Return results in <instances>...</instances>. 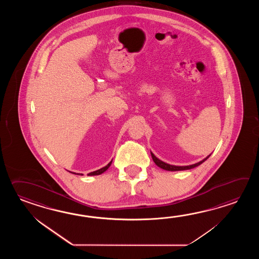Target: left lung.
I'll use <instances>...</instances> for the list:
<instances>
[{
  "label": "left lung",
  "mask_w": 259,
  "mask_h": 259,
  "mask_svg": "<svg viewBox=\"0 0 259 259\" xmlns=\"http://www.w3.org/2000/svg\"><path fill=\"white\" fill-rule=\"evenodd\" d=\"M151 155H152V158L154 160V163H155V165H157V166H159L161 168H163V169H165V170L168 171H180V170H187V169H191V168H193V167H195V166H198L199 165H201L203 162H204L205 160L207 159L208 157L210 156L208 155L207 157H205L204 159L202 160V161H200L198 163H196V164H193V165H169V164H166L165 162H163V161H161V160L158 159L155 155H154L152 152H151Z\"/></svg>",
  "instance_id": "1"
}]
</instances>
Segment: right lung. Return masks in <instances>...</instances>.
I'll return each instance as SVG.
<instances>
[{"mask_svg": "<svg viewBox=\"0 0 259 259\" xmlns=\"http://www.w3.org/2000/svg\"><path fill=\"white\" fill-rule=\"evenodd\" d=\"M111 164H112V161L108 163V165H105L104 167H102V168H100L98 170L94 171V172H91V173H89L88 176H95V175H100V174H102V173H104L105 171L107 170L108 169V167L110 166ZM70 172V171H69ZM73 174H76V173H74V172H71ZM77 175H83V174H79V173H77Z\"/></svg>", "mask_w": 259, "mask_h": 259, "instance_id": "right-lung-1", "label": "right lung"}]
</instances>
